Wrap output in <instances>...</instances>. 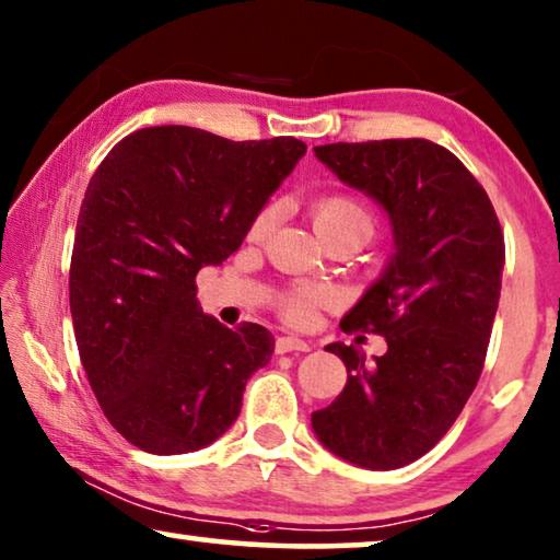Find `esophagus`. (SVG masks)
I'll use <instances>...</instances> for the list:
<instances>
[{"mask_svg":"<svg viewBox=\"0 0 560 560\" xmlns=\"http://www.w3.org/2000/svg\"><path fill=\"white\" fill-rule=\"evenodd\" d=\"M293 351H311V343L298 336H280L275 340V353H293Z\"/></svg>","mask_w":560,"mask_h":560,"instance_id":"1","label":"esophagus"}]
</instances>
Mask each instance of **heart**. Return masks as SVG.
<instances>
[{"instance_id": "obj_1", "label": "heart", "mask_w": 560, "mask_h": 560, "mask_svg": "<svg viewBox=\"0 0 560 560\" xmlns=\"http://www.w3.org/2000/svg\"><path fill=\"white\" fill-rule=\"evenodd\" d=\"M272 217L275 212L270 207L260 209V212L255 214L253 224H249V240H265L272 226ZM311 220L320 237L334 230H355L366 240L374 234V214L369 212V207L363 205V201L355 197H346V194H334V197H323L315 201L311 207ZM326 298L328 293L320 285H295L280 300L282 315H285L290 323H307L315 311V305H320Z\"/></svg>"}]
</instances>
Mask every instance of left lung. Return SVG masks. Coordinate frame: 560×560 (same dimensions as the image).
I'll use <instances>...</instances> for the list:
<instances>
[{
	"mask_svg": "<svg viewBox=\"0 0 560 560\" xmlns=\"http://www.w3.org/2000/svg\"><path fill=\"white\" fill-rule=\"evenodd\" d=\"M340 182L386 209L396 253L340 328L378 334L386 353L326 351L348 381L313 411L318 440L353 465L396 469L450 432L482 374L505 240L488 191L455 153L424 139L315 145Z\"/></svg>",
	"mask_w": 560,
	"mask_h": 560,
	"instance_id": "1",
	"label": "left lung"
}]
</instances>
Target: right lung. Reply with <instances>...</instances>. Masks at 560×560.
Instances as JSON below:
<instances>
[{
    "mask_svg": "<svg viewBox=\"0 0 560 560\" xmlns=\"http://www.w3.org/2000/svg\"><path fill=\"white\" fill-rule=\"evenodd\" d=\"M303 153L293 136L230 141L153 126L95 168L72 245V328L103 415L139 450H201L240 417L275 338L201 313L197 272L242 245Z\"/></svg>",
    "mask_w": 560,
    "mask_h": 560,
    "instance_id": "obj_1",
    "label": "right lung"
}]
</instances>
